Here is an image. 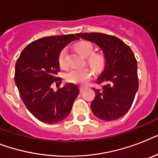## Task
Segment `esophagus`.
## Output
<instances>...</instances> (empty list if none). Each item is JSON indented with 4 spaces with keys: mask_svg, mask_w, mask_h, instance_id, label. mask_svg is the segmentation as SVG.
<instances>
[{
    "mask_svg": "<svg viewBox=\"0 0 158 158\" xmlns=\"http://www.w3.org/2000/svg\"><path fill=\"white\" fill-rule=\"evenodd\" d=\"M85 89V88L84 87H79V90H80V92H83Z\"/></svg>",
    "mask_w": 158,
    "mask_h": 158,
    "instance_id": "esophagus-1",
    "label": "esophagus"
}]
</instances>
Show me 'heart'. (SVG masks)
<instances>
[{
  "label": "heart",
  "instance_id": "1",
  "mask_svg": "<svg viewBox=\"0 0 158 158\" xmlns=\"http://www.w3.org/2000/svg\"><path fill=\"white\" fill-rule=\"evenodd\" d=\"M76 50L84 57H87V63L91 65L96 71H101L103 69L105 60L102 56L99 54H94V46L89 42H80L75 45ZM58 61L61 68L68 66L67 60V49L63 48L58 56ZM94 76V71L90 68L73 69L65 74L67 82L75 84H86Z\"/></svg>",
  "mask_w": 158,
  "mask_h": 158
}]
</instances>
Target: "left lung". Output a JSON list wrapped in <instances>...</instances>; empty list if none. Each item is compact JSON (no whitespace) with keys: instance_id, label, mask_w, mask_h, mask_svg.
Returning <instances> with one entry per match:
<instances>
[{"instance_id":"left-lung-1","label":"left lung","mask_w":158,"mask_h":158,"mask_svg":"<svg viewBox=\"0 0 158 158\" xmlns=\"http://www.w3.org/2000/svg\"><path fill=\"white\" fill-rule=\"evenodd\" d=\"M79 38L96 43L104 53L106 66L97 83H106L101 89H93L95 98L91 110L102 120H117L130 110L139 89L137 60L132 50L120 38L104 33H77Z\"/></svg>"}]
</instances>
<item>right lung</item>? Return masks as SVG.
<instances>
[{
    "instance_id": "right-lung-1",
    "label": "right lung",
    "mask_w": 158,
    "mask_h": 158,
    "mask_svg": "<svg viewBox=\"0 0 158 158\" xmlns=\"http://www.w3.org/2000/svg\"><path fill=\"white\" fill-rule=\"evenodd\" d=\"M75 35L44 37L33 41L22 51L16 61L15 82L22 101L34 117L44 123L54 124L64 120L79 94L78 86L70 83L56 92L52 89V84L60 82L57 77L60 52L79 39Z\"/></svg>"
}]
</instances>
